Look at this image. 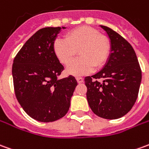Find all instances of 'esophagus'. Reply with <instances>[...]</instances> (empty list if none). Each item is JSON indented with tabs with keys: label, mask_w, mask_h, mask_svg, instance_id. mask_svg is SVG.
Segmentation results:
<instances>
[{
	"label": "esophagus",
	"mask_w": 149,
	"mask_h": 149,
	"mask_svg": "<svg viewBox=\"0 0 149 149\" xmlns=\"http://www.w3.org/2000/svg\"><path fill=\"white\" fill-rule=\"evenodd\" d=\"M76 79H77V81L78 84H81V83H82V82L84 81V80H83V78L82 77H77Z\"/></svg>",
	"instance_id": "1"
}]
</instances>
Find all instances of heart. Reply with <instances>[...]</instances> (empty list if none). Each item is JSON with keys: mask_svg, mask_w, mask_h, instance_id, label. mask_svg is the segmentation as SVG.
I'll return each instance as SVG.
<instances>
[{"mask_svg": "<svg viewBox=\"0 0 149 149\" xmlns=\"http://www.w3.org/2000/svg\"><path fill=\"white\" fill-rule=\"evenodd\" d=\"M77 50L81 57L70 62ZM53 51L61 64L70 62L66 68L68 73L79 77L91 72L94 67H102L110 55L111 45L97 30L83 26L68 31L65 38H57Z\"/></svg>", "mask_w": 149, "mask_h": 149, "instance_id": "obj_1", "label": "heart"}]
</instances>
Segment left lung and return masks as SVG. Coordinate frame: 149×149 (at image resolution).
Masks as SVG:
<instances>
[{
	"label": "left lung",
	"mask_w": 149,
	"mask_h": 149,
	"mask_svg": "<svg viewBox=\"0 0 149 149\" xmlns=\"http://www.w3.org/2000/svg\"><path fill=\"white\" fill-rule=\"evenodd\" d=\"M111 40V53L102 69L85 78L87 101L92 111L107 119L124 116L136 102L142 73L136 52L125 38L100 26ZM102 78V82H97Z\"/></svg>",
	"instance_id": "left-lung-1"
}]
</instances>
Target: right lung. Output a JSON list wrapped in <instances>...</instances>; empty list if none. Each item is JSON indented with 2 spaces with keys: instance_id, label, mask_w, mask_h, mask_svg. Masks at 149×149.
I'll use <instances>...</instances> for the list:
<instances>
[{
  "instance_id": "obj_1",
  "label": "right lung",
  "mask_w": 149,
  "mask_h": 149,
  "mask_svg": "<svg viewBox=\"0 0 149 149\" xmlns=\"http://www.w3.org/2000/svg\"><path fill=\"white\" fill-rule=\"evenodd\" d=\"M65 28L38 30L13 60L12 74L17 99L25 112L37 121L49 123L64 117L77 85L72 76L57 79L64 66L54 53L53 42Z\"/></svg>"
}]
</instances>
